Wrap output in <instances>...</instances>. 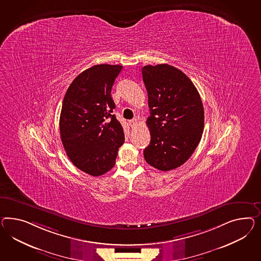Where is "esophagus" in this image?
<instances>
[{
	"instance_id": "1",
	"label": "esophagus",
	"mask_w": 261,
	"mask_h": 261,
	"mask_svg": "<svg viewBox=\"0 0 261 261\" xmlns=\"http://www.w3.org/2000/svg\"><path fill=\"white\" fill-rule=\"evenodd\" d=\"M128 123H129V125L130 126L132 127V128H134L135 126H136V124L138 123V120H128Z\"/></svg>"
}]
</instances>
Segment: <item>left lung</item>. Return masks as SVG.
<instances>
[{"label": "left lung", "mask_w": 261, "mask_h": 261, "mask_svg": "<svg viewBox=\"0 0 261 261\" xmlns=\"http://www.w3.org/2000/svg\"><path fill=\"white\" fill-rule=\"evenodd\" d=\"M141 71L151 114L146 120L151 141L144 159L161 171L176 169L189 160L201 139L202 101L190 79L176 67L145 65Z\"/></svg>", "instance_id": "obj_1"}]
</instances>
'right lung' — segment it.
Here are the masks:
<instances>
[{
	"instance_id": "add662e5",
	"label": "right lung",
	"mask_w": 261,
	"mask_h": 261,
	"mask_svg": "<svg viewBox=\"0 0 261 261\" xmlns=\"http://www.w3.org/2000/svg\"><path fill=\"white\" fill-rule=\"evenodd\" d=\"M121 69L117 64L94 65L75 77L64 96L60 117L64 150L77 168L91 176L112 169L124 142L111 97Z\"/></svg>"
}]
</instances>
